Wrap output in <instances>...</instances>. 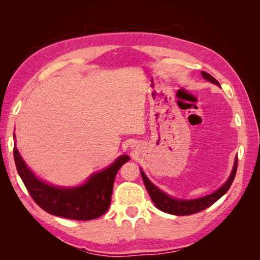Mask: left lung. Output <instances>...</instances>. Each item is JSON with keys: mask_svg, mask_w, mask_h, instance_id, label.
Wrapping results in <instances>:
<instances>
[{"mask_svg": "<svg viewBox=\"0 0 260 260\" xmlns=\"http://www.w3.org/2000/svg\"><path fill=\"white\" fill-rule=\"evenodd\" d=\"M202 76L205 78L206 80L220 85L219 82L211 75L205 72H202ZM237 169H238V157L235 158L234 167L229 180H228L226 182L219 188V190H217L216 192H214L210 195L204 196L202 199L190 200V201H182V200H176V199L170 198V196H168L167 194L161 192L158 187H156L151 181L147 179V177L144 175V172L142 170H141V175H142V179H143L146 190L157 208L170 215L187 216V215L196 214V212L208 208L209 206L212 205V204L216 203L220 198H221V196H223L228 192V190H229L233 182L235 174H237Z\"/></svg>", "mask_w": 260, "mask_h": 260, "instance_id": "left-lung-1", "label": "left lung"}]
</instances>
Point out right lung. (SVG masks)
<instances>
[{"label": "right lung", "mask_w": 260, "mask_h": 260, "mask_svg": "<svg viewBox=\"0 0 260 260\" xmlns=\"http://www.w3.org/2000/svg\"><path fill=\"white\" fill-rule=\"evenodd\" d=\"M14 159L18 175L38 206L51 215L83 221L103 216L108 210L115 177L130 157L120 156L111 166L91 176L83 185L74 188L55 187L37 179L21 158L16 144Z\"/></svg>", "instance_id": "add662e5"}]
</instances>
